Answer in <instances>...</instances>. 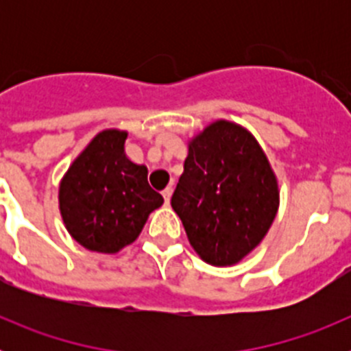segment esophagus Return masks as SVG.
Segmentation results:
<instances>
[{
  "label": "esophagus",
  "instance_id": "obj_1",
  "mask_svg": "<svg viewBox=\"0 0 351 351\" xmlns=\"http://www.w3.org/2000/svg\"><path fill=\"white\" fill-rule=\"evenodd\" d=\"M161 195H163V198H165V204H170V197H172V188H165V190L161 191Z\"/></svg>",
  "mask_w": 351,
  "mask_h": 351
}]
</instances>
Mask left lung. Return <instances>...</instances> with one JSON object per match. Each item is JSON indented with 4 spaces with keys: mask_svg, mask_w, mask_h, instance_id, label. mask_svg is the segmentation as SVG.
Returning a JSON list of instances; mask_svg holds the SVG:
<instances>
[{
    "mask_svg": "<svg viewBox=\"0 0 351 351\" xmlns=\"http://www.w3.org/2000/svg\"><path fill=\"white\" fill-rule=\"evenodd\" d=\"M172 209L204 262H241L267 235L280 207L278 179L256 138L237 123L214 121L188 142Z\"/></svg>",
    "mask_w": 351,
    "mask_h": 351,
    "instance_id": "left-lung-1",
    "label": "left lung"
}]
</instances>
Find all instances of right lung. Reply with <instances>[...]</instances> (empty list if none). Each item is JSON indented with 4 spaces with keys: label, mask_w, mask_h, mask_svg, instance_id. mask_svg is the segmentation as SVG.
Listing matches in <instances>:
<instances>
[{
    "label": "right lung",
    "mask_w": 351,
    "mask_h": 351,
    "mask_svg": "<svg viewBox=\"0 0 351 351\" xmlns=\"http://www.w3.org/2000/svg\"><path fill=\"white\" fill-rule=\"evenodd\" d=\"M128 133L104 130L73 160L60 182V213L68 234L89 251L114 255L141 235L163 197L147 182V167L125 153Z\"/></svg>",
    "instance_id": "add662e5"
}]
</instances>
